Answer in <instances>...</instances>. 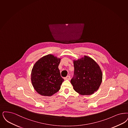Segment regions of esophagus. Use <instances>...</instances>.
<instances>
[{
  "label": "esophagus",
  "instance_id": "obj_1",
  "mask_svg": "<svg viewBox=\"0 0 128 128\" xmlns=\"http://www.w3.org/2000/svg\"><path fill=\"white\" fill-rule=\"evenodd\" d=\"M70 76H67L66 77L64 78V80H70Z\"/></svg>",
  "mask_w": 128,
  "mask_h": 128
}]
</instances>
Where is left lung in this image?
Returning a JSON list of instances; mask_svg holds the SVG:
<instances>
[{
  "label": "left lung",
  "instance_id": "left-lung-1",
  "mask_svg": "<svg viewBox=\"0 0 128 128\" xmlns=\"http://www.w3.org/2000/svg\"><path fill=\"white\" fill-rule=\"evenodd\" d=\"M74 76L70 82L74 90L82 95H90L96 92L102 80L100 66L92 58L84 56L73 60Z\"/></svg>",
  "mask_w": 128,
  "mask_h": 128
}]
</instances>
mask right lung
Segmentation results:
<instances>
[{"mask_svg":"<svg viewBox=\"0 0 128 128\" xmlns=\"http://www.w3.org/2000/svg\"><path fill=\"white\" fill-rule=\"evenodd\" d=\"M60 60L48 54L38 60L33 67L31 82L36 92L42 96H51L60 90L64 81L58 68Z\"/></svg>","mask_w":128,"mask_h":128,"instance_id":"right-lung-1","label":"right lung"}]
</instances>
